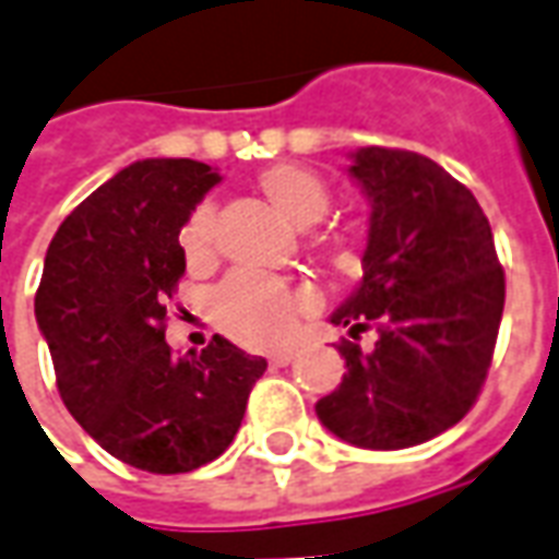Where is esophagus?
<instances>
[{
  "instance_id": "esophagus-1",
  "label": "esophagus",
  "mask_w": 559,
  "mask_h": 559,
  "mask_svg": "<svg viewBox=\"0 0 559 559\" xmlns=\"http://www.w3.org/2000/svg\"><path fill=\"white\" fill-rule=\"evenodd\" d=\"M296 359V350H275L269 356V362L275 365V368H284V365H290Z\"/></svg>"
}]
</instances>
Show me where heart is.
Listing matches in <instances>:
<instances>
[{"label": "heart", "instance_id": "heart-1", "mask_svg": "<svg viewBox=\"0 0 559 559\" xmlns=\"http://www.w3.org/2000/svg\"><path fill=\"white\" fill-rule=\"evenodd\" d=\"M257 188L281 218L293 227H311L332 206V191L317 173L296 164H272L257 176ZM185 260L191 269H203L215 260V206L200 203L188 215L179 233ZM320 248L335 263L347 266L356 251L350 230H329L320 236ZM314 293L302 284L272 278L263 272H233L212 296V317L230 338L245 347H275L287 338L296 320L314 308Z\"/></svg>", "mask_w": 559, "mask_h": 559}]
</instances>
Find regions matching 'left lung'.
<instances>
[{"label": "left lung", "instance_id": "obj_1", "mask_svg": "<svg viewBox=\"0 0 559 559\" xmlns=\"http://www.w3.org/2000/svg\"><path fill=\"white\" fill-rule=\"evenodd\" d=\"M350 176L371 200L362 284L332 314L347 374L317 401L329 431L362 449H407L479 399L506 302L491 224L467 185L419 152L365 146ZM378 329L376 350L355 338Z\"/></svg>", "mask_w": 559, "mask_h": 559}]
</instances>
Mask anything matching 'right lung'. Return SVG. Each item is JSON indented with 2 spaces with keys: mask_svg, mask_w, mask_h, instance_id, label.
I'll list each match as a JSON object with an SVG mask.
<instances>
[{
  "mask_svg": "<svg viewBox=\"0 0 559 559\" xmlns=\"http://www.w3.org/2000/svg\"><path fill=\"white\" fill-rule=\"evenodd\" d=\"M215 182L191 158L119 170L59 224L35 293L68 413L110 455L160 476L215 461L266 371L221 335L182 359L164 341L185 275L179 230Z\"/></svg>",
  "mask_w": 559,
  "mask_h": 559,
  "instance_id": "add662e5",
  "label": "right lung"
}]
</instances>
